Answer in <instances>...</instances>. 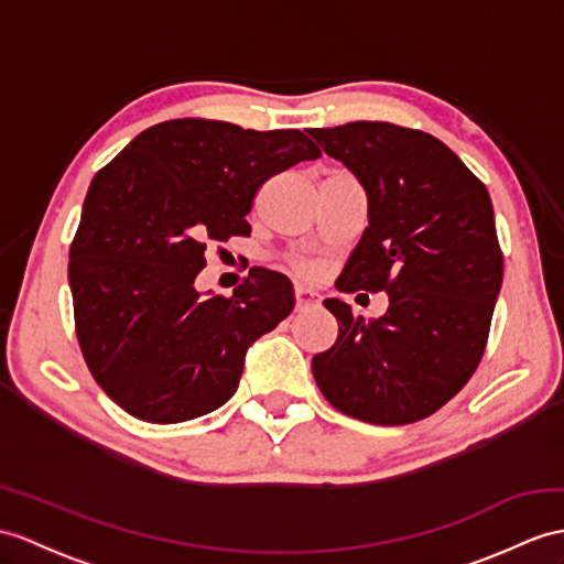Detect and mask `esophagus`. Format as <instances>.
<instances>
[{"label":"esophagus","mask_w":564,"mask_h":564,"mask_svg":"<svg viewBox=\"0 0 564 564\" xmlns=\"http://www.w3.org/2000/svg\"><path fill=\"white\" fill-rule=\"evenodd\" d=\"M294 301H296L294 308L296 311H304L308 306L318 304V294L311 292V290H304V286H296V290H294Z\"/></svg>","instance_id":"34e87169"}]
</instances>
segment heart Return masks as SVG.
I'll list each match as a JSON object with an SVG mask.
<instances>
[{
    "label": "heart",
    "instance_id": "b5f03b06",
    "mask_svg": "<svg viewBox=\"0 0 564 564\" xmlns=\"http://www.w3.org/2000/svg\"><path fill=\"white\" fill-rule=\"evenodd\" d=\"M292 268H294L299 274H304V278H315V274H318V265L311 263V260L294 258V260H292Z\"/></svg>",
    "mask_w": 564,
    "mask_h": 564
}]
</instances>
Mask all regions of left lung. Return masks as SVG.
Masks as SVG:
<instances>
[{"label": "left lung", "mask_w": 564, "mask_h": 564, "mask_svg": "<svg viewBox=\"0 0 564 564\" xmlns=\"http://www.w3.org/2000/svg\"><path fill=\"white\" fill-rule=\"evenodd\" d=\"M311 135L356 174L368 227L337 290L388 292L376 321L325 299L337 341L311 368L325 400L376 425L435 414L486 351L502 251L484 182L435 135L390 121H351Z\"/></svg>", "instance_id": "1"}]
</instances>
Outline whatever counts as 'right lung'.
Here are the masks:
<instances>
[{
	"label": "right lung",
	"mask_w": 564,
	"mask_h": 564,
	"mask_svg": "<svg viewBox=\"0 0 564 564\" xmlns=\"http://www.w3.org/2000/svg\"><path fill=\"white\" fill-rule=\"evenodd\" d=\"M315 158L304 131L188 117L145 129L95 174L68 284L80 351L109 400L178 423L237 392L246 349L292 313V282L265 268L231 296H200L194 282L210 243L251 235L258 188Z\"/></svg>",
	"instance_id": "obj_1"
}]
</instances>
